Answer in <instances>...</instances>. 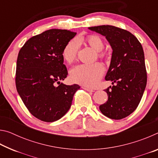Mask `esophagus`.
Instances as JSON below:
<instances>
[{
    "mask_svg": "<svg viewBox=\"0 0 158 158\" xmlns=\"http://www.w3.org/2000/svg\"><path fill=\"white\" fill-rule=\"evenodd\" d=\"M82 89H84V90H87V91L89 92H94V90H93L91 89H90V88H88V87H85V86H83Z\"/></svg>",
    "mask_w": 158,
    "mask_h": 158,
    "instance_id": "34e87169",
    "label": "esophagus"
}]
</instances>
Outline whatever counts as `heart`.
I'll use <instances>...</instances> for the list:
<instances>
[{"instance_id": "1", "label": "heart", "mask_w": 158, "mask_h": 158, "mask_svg": "<svg viewBox=\"0 0 158 158\" xmlns=\"http://www.w3.org/2000/svg\"><path fill=\"white\" fill-rule=\"evenodd\" d=\"M90 47L98 52L99 57L105 58L106 53L102 49L105 43L102 38L97 35H90L85 38ZM79 49V42L77 39L69 40L64 47L62 56L67 63H72L77 58ZM105 72L103 65L100 63L93 64H80L74 67L70 71V79L74 83L93 87L97 84Z\"/></svg>"}]
</instances>
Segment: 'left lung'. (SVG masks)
<instances>
[{"label": "left lung", "instance_id": "8db88e82", "mask_svg": "<svg viewBox=\"0 0 158 158\" xmlns=\"http://www.w3.org/2000/svg\"><path fill=\"white\" fill-rule=\"evenodd\" d=\"M89 28L105 36L113 49L105 77L113 85L104 90L108 100L100 106V110L109 118H124L137 109L146 89L147 73L142 46L130 32L116 26Z\"/></svg>", "mask_w": 158, "mask_h": 158}]
</instances>
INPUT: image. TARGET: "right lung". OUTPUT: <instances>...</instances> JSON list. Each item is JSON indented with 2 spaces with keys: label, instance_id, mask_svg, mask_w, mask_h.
<instances>
[{
  "label": "right lung",
  "instance_id": "obj_1",
  "mask_svg": "<svg viewBox=\"0 0 158 158\" xmlns=\"http://www.w3.org/2000/svg\"><path fill=\"white\" fill-rule=\"evenodd\" d=\"M77 33L50 29L32 37L19 52L16 87L30 113L44 122L62 118L69 109L80 86L60 83L68 75L63 64L64 47Z\"/></svg>",
  "mask_w": 158,
  "mask_h": 158
}]
</instances>
